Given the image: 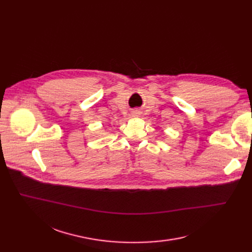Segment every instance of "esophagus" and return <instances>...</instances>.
Masks as SVG:
<instances>
[{
	"label": "esophagus",
	"mask_w": 252,
	"mask_h": 252,
	"mask_svg": "<svg viewBox=\"0 0 252 252\" xmlns=\"http://www.w3.org/2000/svg\"><path fill=\"white\" fill-rule=\"evenodd\" d=\"M138 115H139V114H138L137 111H134V112H133V116H134V117H138Z\"/></svg>",
	"instance_id": "obj_1"
}]
</instances>
